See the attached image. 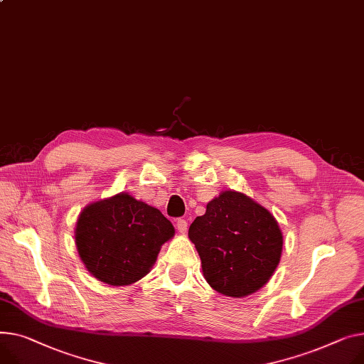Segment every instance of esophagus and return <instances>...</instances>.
<instances>
[{"label":"esophagus","mask_w":364,"mask_h":364,"mask_svg":"<svg viewBox=\"0 0 364 364\" xmlns=\"http://www.w3.org/2000/svg\"><path fill=\"white\" fill-rule=\"evenodd\" d=\"M176 227H177V230H178L181 234H184V232L187 231V221H186V220H181V218H180V220L176 221Z\"/></svg>","instance_id":"34e87169"}]
</instances>
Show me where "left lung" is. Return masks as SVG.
Here are the masks:
<instances>
[{
    "label": "left lung",
    "mask_w": 364,
    "mask_h": 364,
    "mask_svg": "<svg viewBox=\"0 0 364 364\" xmlns=\"http://www.w3.org/2000/svg\"><path fill=\"white\" fill-rule=\"evenodd\" d=\"M208 284L228 297L250 296L268 282L281 259L284 237L275 216L235 190H224L188 228Z\"/></svg>",
    "instance_id": "obj_1"
}]
</instances>
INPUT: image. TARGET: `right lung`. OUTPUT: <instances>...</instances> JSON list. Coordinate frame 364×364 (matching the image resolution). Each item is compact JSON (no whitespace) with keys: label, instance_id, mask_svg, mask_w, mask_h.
Listing matches in <instances>:
<instances>
[{"label":"right lung","instance_id":"right-lung-1","mask_svg":"<svg viewBox=\"0 0 364 364\" xmlns=\"http://www.w3.org/2000/svg\"><path fill=\"white\" fill-rule=\"evenodd\" d=\"M176 234L159 209L121 191L80 212L75 240L92 277L123 287L149 274L165 241Z\"/></svg>","mask_w":364,"mask_h":364}]
</instances>
